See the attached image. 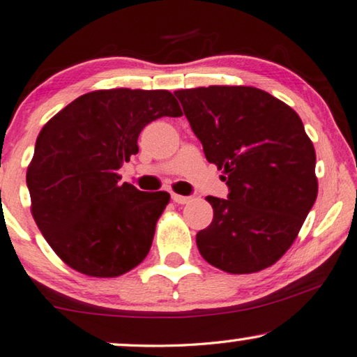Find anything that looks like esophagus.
<instances>
[{"mask_svg": "<svg viewBox=\"0 0 357 357\" xmlns=\"http://www.w3.org/2000/svg\"><path fill=\"white\" fill-rule=\"evenodd\" d=\"M190 196H182V195H177V193H172V201L177 204H187L190 203Z\"/></svg>", "mask_w": 357, "mask_h": 357, "instance_id": "esophagus-1", "label": "esophagus"}]
</instances>
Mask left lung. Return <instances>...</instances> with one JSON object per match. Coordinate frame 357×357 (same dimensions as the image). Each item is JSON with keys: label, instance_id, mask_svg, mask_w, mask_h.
Listing matches in <instances>:
<instances>
[{"label": "left lung", "instance_id": "8db88e82", "mask_svg": "<svg viewBox=\"0 0 357 357\" xmlns=\"http://www.w3.org/2000/svg\"><path fill=\"white\" fill-rule=\"evenodd\" d=\"M204 156L224 169L227 199L196 245L209 264L251 273L277 262L316 203V151L290 106L255 86H199L174 93Z\"/></svg>", "mask_w": 357, "mask_h": 357}]
</instances>
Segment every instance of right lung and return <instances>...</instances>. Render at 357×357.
Segmentation results:
<instances>
[{
  "mask_svg": "<svg viewBox=\"0 0 357 357\" xmlns=\"http://www.w3.org/2000/svg\"><path fill=\"white\" fill-rule=\"evenodd\" d=\"M164 116H182L167 90H98L41 128L27 170L32 214L67 266L117 277L146 257L170 196L121 185L117 170L138 153L143 128Z\"/></svg>",
  "mask_w": 357,
  "mask_h": 357,
  "instance_id": "obj_1",
  "label": "right lung"
}]
</instances>
